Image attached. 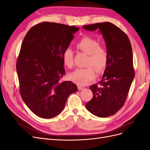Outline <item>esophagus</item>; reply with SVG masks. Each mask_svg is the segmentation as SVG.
I'll return each mask as SVG.
<instances>
[{
	"mask_svg": "<svg viewBox=\"0 0 150 150\" xmlns=\"http://www.w3.org/2000/svg\"><path fill=\"white\" fill-rule=\"evenodd\" d=\"M78 89L79 90H82V89H84V88L83 87V86H78Z\"/></svg>",
	"mask_w": 150,
	"mask_h": 150,
	"instance_id": "1",
	"label": "esophagus"
}]
</instances>
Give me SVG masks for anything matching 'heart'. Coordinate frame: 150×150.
<instances>
[{"instance_id": "obj_1", "label": "heart", "mask_w": 150, "mask_h": 150, "mask_svg": "<svg viewBox=\"0 0 150 150\" xmlns=\"http://www.w3.org/2000/svg\"><path fill=\"white\" fill-rule=\"evenodd\" d=\"M76 47L88 54L87 66L86 68H78L69 74L72 82L79 85H86L96 77V71L100 72L106 67L108 56L106 48L99 44L96 39L84 37L76 43ZM64 64L69 68L74 65V54L70 47L64 49L62 55ZM95 69H94L93 67Z\"/></svg>"}]
</instances>
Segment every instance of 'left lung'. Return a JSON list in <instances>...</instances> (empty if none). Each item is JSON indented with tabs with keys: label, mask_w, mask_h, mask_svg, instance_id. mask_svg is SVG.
<instances>
[{
	"label": "left lung",
	"mask_w": 150,
	"mask_h": 150,
	"mask_svg": "<svg viewBox=\"0 0 150 150\" xmlns=\"http://www.w3.org/2000/svg\"><path fill=\"white\" fill-rule=\"evenodd\" d=\"M83 28L89 31L98 30L102 34L108 56L99 85L90 86L93 97L86 107L98 117L110 116L124 105L134 77L131 42L124 32L111 22L87 25Z\"/></svg>",
	"instance_id": "left-lung-1"
}]
</instances>
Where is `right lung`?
Listing matches in <instances>:
<instances>
[{
	"label": "right lung",
	"instance_id": "1",
	"mask_svg": "<svg viewBox=\"0 0 150 150\" xmlns=\"http://www.w3.org/2000/svg\"><path fill=\"white\" fill-rule=\"evenodd\" d=\"M79 29L54 22L35 25L26 34L16 64L22 100L35 115L49 119L64 110L68 96L78 91L65 74L62 55Z\"/></svg>",
	"mask_w": 150,
	"mask_h": 150
}]
</instances>
